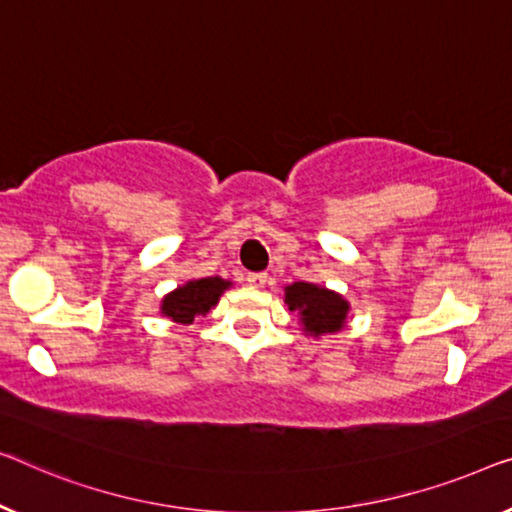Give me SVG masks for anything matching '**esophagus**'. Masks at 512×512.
I'll return each mask as SVG.
<instances>
[{
  "label": "esophagus",
  "mask_w": 512,
  "mask_h": 512,
  "mask_svg": "<svg viewBox=\"0 0 512 512\" xmlns=\"http://www.w3.org/2000/svg\"><path fill=\"white\" fill-rule=\"evenodd\" d=\"M248 285L250 287H264L266 285V280H269V276H266V273H262V271H259V273H248Z\"/></svg>",
  "instance_id": "1"
}]
</instances>
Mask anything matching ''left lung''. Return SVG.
Wrapping results in <instances>:
<instances>
[{
  "label": "left lung",
  "instance_id": "left-lung-1",
  "mask_svg": "<svg viewBox=\"0 0 512 512\" xmlns=\"http://www.w3.org/2000/svg\"><path fill=\"white\" fill-rule=\"evenodd\" d=\"M285 303L299 315V324L308 335H329L347 322L349 303L331 289L312 282H292L285 287Z\"/></svg>",
  "mask_w": 512,
  "mask_h": 512
}]
</instances>
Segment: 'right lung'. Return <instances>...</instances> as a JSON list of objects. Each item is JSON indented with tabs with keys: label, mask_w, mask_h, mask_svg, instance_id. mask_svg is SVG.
<instances>
[{
	"label": "right lung",
	"mask_w": 512,
	"mask_h": 512,
	"mask_svg": "<svg viewBox=\"0 0 512 512\" xmlns=\"http://www.w3.org/2000/svg\"><path fill=\"white\" fill-rule=\"evenodd\" d=\"M227 287H232V282L218 276L188 280L186 285L177 287L174 292L165 296L160 312L165 317H170L172 322L190 324L197 315H207Z\"/></svg>",
	"instance_id": "add662e5"
}]
</instances>
